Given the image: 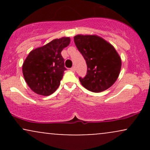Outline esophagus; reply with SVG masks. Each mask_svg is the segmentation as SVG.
<instances>
[{"label":"esophagus","instance_id":"esophagus-1","mask_svg":"<svg viewBox=\"0 0 150 150\" xmlns=\"http://www.w3.org/2000/svg\"><path fill=\"white\" fill-rule=\"evenodd\" d=\"M70 70H71L72 71H73V72L75 71V66H73L71 68H70Z\"/></svg>","mask_w":150,"mask_h":150}]
</instances>
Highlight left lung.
<instances>
[{
  "mask_svg": "<svg viewBox=\"0 0 150 150\" xmlns=\"http://www.w3.org/2000/svg\"><path fill=\"white\" fill-rule=\"evenodd\" d=\"M74 42L86 61L87 75L79 77L85 88L101 92L111 87L119 75L121 60L114 47L96 35H77Z\"/></svg>",
  "mask_w": 150,
  "mask_h": 150,
  "instance_id": "1",
  "label": "left lung"
}]
</instances>
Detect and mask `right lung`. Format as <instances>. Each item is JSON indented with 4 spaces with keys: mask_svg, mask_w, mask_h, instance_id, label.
I'll use <instances>...</instances> for the list:
<instances>
[{
    "mask_svg": "<svg viewBox=\"0 0 150 150\" xmlns=\"http://www.w3.org/2000/svg\"><path fill=\"white\" fill-rule=\"evenodd\" d=\"M70 42L69 37L56 39L29 53L22 65V73L33 92L49 96L58 89L66 70L61 51Z\"/></svg>",
    "mask_w": 150,
    "mask_h": 150,
    "instance_id": "add662e5",
    "label": "right lung"
}]
</instances>
